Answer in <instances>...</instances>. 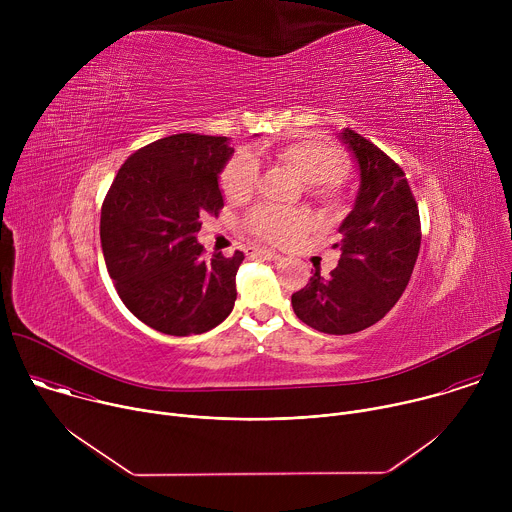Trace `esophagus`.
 <instances>
[{
  "label": "esophagus",
  "instance_id": "1",
  "mask_svg": "<svg viewBox=\"0 0 512 512\" xmlns=\"http://www.w3.org/2000/svg\"><path fill=\"white\" fill-rule=\"evenodd\" d=\"M247 255L259 257V259H267V261H279L281 259L279 253H275L271 249H263V247H251V249H247Z\"/></svg>",
  "mask_w": 512,
  "mask_h": 512
}]
</instances>
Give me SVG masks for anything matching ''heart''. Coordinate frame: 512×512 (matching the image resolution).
Listing matches in <instances>:
<instances>
[{
  "label": "heart",
  "mask_w": 512,
  "mask_h": 512,
  "mask_svg": "<svg viewBox=\"0 0 512 512\" xmlns=\"http://www.w3.org/2000/svg\"><path fill=\"white\" fill-rule=\"evenodd\" d=\"M273 158L308 182L310 194L326 204L342 198V178L348 170L346 156L328 139L304 135L285 141L271 150ZM259 182V162L251 152H237L221 172V190L227 200H247ZM310 216L304 210H287L271 204H257L245 216V227L267 243H283L304 233Z\"/></svg>",
  "instance_id": "obj_1"
}]
</instances>
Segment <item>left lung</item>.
I'll use <instances>...</instances> for the list:
<instances>
[{
	"mask_svg": "<svg viewBox=\"0 0 512 512\" xmlns=\"http://www.w3.org/2000/svg\"><path fill=\"white\" fill-rule=\"evenodd\" d=\"M342 143L354 154L360 188L338 229V267L314 271L291 296L296 316L324 334H354L377 324L399 302L411 279L421 223L405 172L381 148L352 129Z\"/></svg>",
	"mask_w": 512,
	"mask_h": 512,
	"instance_id": "left-lung-1",
	"label": "left lung"
}]
</instances>
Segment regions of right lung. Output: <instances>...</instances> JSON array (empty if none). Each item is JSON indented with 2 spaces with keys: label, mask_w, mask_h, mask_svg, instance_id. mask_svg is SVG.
Returning <instances> with one entry per match:
<instances>
[{
  "label": "right lung",
  "mask_w": 512,
  "mask_h": 512,
  "mask_svg": "<svg viewBox=\"0 0 512 512\" xmlns=\"http://www.w3.org/2000/svg\"><path fill=\"white\" fill-rule=\"evenodd\" d=\"M233 156L227 137L178 133L131 154L101 208V247L127 310L170 336L221 324L237 300L245 255L204 257L200 218L225 206L218 174Z\"/></svg>",
  "instance_id": "add662e5"
}]
</instances>
